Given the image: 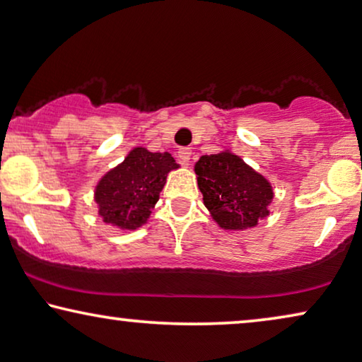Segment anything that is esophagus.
<instances>
[{
	"mask_svg": "<svg viewBox=\"0 0 362 362\" xmlns=\"http://www.w3.org/2000/svg\"><path fill=\"white\" fill-rule=\"evenodd\" d=\"M190 158H192V149L190 148L179 149V159H180L182 164L190 163Z\"/></svg>",
	"mask_w": 362,
	"mask_h": 362,
	"instance_id": "1",
	"label": "esophagus"
}]
</instances>
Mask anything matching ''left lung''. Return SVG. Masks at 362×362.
<instances>
[{"label": "left lung", "mask_w": 362, "mask_h": 362, "mask_svg": "<svg viewBox=\"0 0 362 362\" xmlns=\"http://www.w3.org/2000/svg\"><path fill=\"white\" fill-rule=\"evenodd\" d=\"M195 174L204 206L221 229L255 228L269 214L272 183L230 151L202 156Z\"/></svg>", "instance_id": "obj_1"}]
</instances>
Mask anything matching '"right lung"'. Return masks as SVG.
<instances>
[{"instance_id":"right-lung-1","label":"right lung","mask_w":362,"mask_h":362,"mask_svg":"<svg viewBox=\"0 0 362 362\" xmlns=\"http://www.w3.org/2000/svg\"><path fill=\"white\" fill-rule=\"evenodd\" d=\"M179 169L169 153H151L134 148L122 164L102 177L94 199L105 224L123 230H134L148 223L151 209L165 185L167 174Z\"/></svg>"}]
</instances>
